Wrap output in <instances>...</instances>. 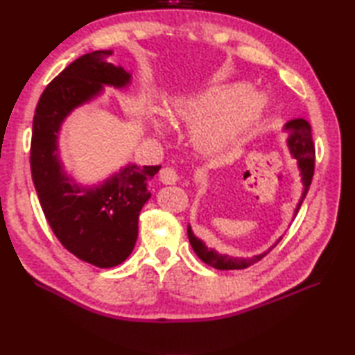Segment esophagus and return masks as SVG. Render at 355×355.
Wrapping results in <instances>:
<instances>
[{"mask_svg":"<svg viewBox=\"0 0 355 355\" xmlns=\"http://www.w3.org/2000/svg\"><path fill=\"white\" fill-rule=\"evenodd\" d=\"M160 180L164 184H175L180 180V175L173 168H163L160 171Z\"/></svg>","mask_w":355,"mask_h":355,"instance_id":"1","label":"esophagus"}]
</instances>
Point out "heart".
<instances>
[{
    "label": "heart",
    "mask_w": 355,
    "mask_h": 355,
    "mask_svg": "<svg viewBox=\"0 0 355 355\" xmlns=\"http://www.w3.org/2000/svg\"><path fill=\"white\" fill-rule=\"evenodd\" d=\"M266 101L258 93L235 84L209 87L193 96L173 102V114L193 123L192 137L205 149H223L235 143L263 110Z\"/></svg>",
    "instance_id": "obj_1"
}]
</instances>
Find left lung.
Returning a JSON list of instances; mask_svg holds the SVG:
<instances>
[{
  "label": "left lung",
  "mask_w": 355,
  "mask_h": 355,
  "mask_svg": "<svg viewBox=\"0 0 355 355\" xmlns=\"http://www.w3.org/2000/svg\"><path fill=\"white\" fill-rule=\"evenodd\" d=\"M285 130L290 131L288 135V148L291 155L296 158L297 164L300 168V173H302V182H304V193L302 198H300L296 214L302 205V201L305 198V195L310 189L311 180L314 175V158H315V150H314V143H313V135H311V126L310 123L306 122L304 119H294L291 122H288L285 125ZM187 236H189L191 245L193 248V252L198 254V258L206 262L207 266L218 268V270H241V268H247L253 266L254 262L261 261L263 256L271 252V248H275L277 245V243L270 247L267 252H263L261 254H256L253 258H233V256H227V254H220L216 253L212 248H207L202 243L201 239H198L197 236L193 235V232L191 229V225H187Z\"/></svg>",
  "instance_id": "obj_1"
}]
</instances>
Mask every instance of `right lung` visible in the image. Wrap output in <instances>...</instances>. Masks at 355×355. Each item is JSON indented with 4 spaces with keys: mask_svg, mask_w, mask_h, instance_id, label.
I'll use <instances>...</instances> for the list:
<instances>
[{
    "mask_svg": "<svg viewBox=\"0 0 355 355\" xmlns=\"http://www.w3.org/2000/svg\"><path fill=\"white\" fill-rule=\"evenodd\" d=\"M111 50L78 58L53 79L36 105L30 168L42 212L61 244L101 268L122 263L139 235V215L149 200V180L162 166L128 164L101 186L82 187L62 169L58 132L64 119L103 85L122 88L131 74L110 62Z\"/></svg>",
    "mask_w": 355,
    "mask_h": 355,
    "instance_id": "1",
    "label": "right lung"
}]
</instances>
